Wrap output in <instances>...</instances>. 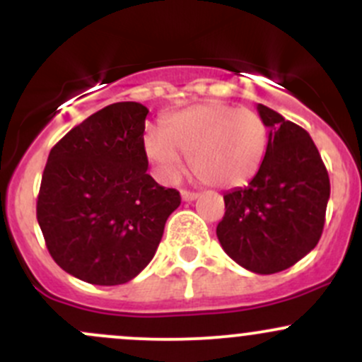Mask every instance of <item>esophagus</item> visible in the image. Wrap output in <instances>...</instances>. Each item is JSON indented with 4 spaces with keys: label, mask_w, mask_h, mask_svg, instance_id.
I'll return each mask as SVG.
<instances>
[{
    "label": "esophagus",
    "mask_w": 362,
    "mask_h": 362,
    "mask_svg": "<svg viewBox=\"0 0 362 362\" xmlns=\"http://www.w3.org/2000/svg\"><path fill=\"white\" fill-rule=\"evenodd\" d=\"M180 196L184 202H194L196 198H198V192H192V191H180Z\"/></svg>",
    "instance_id": "1"
}]
</instances>
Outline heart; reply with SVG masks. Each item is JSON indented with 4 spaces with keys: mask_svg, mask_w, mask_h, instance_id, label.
<instances>
[{
    "mask_svg": "<svg viewBox=\"0 0 362 362\" xmlns=\"http://www.w3.org/2000/svg\"><path fill=\"white\" fill-rule=\"evenodd\" d=\"M268 147V129L249 108L228 103L196 105L170 115L163 129L144 134L145 158L164 182L182 173V158H189L192 173L211 187L245 185L261 168Z\"/></svg>",
    "mask_w": 362,
    "mask_h": 362,
    "instance_id": "b5f03b06",
    "label": "heart"
}]
</instances>
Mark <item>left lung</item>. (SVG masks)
<instances>
[{"label": "left lung", "instance_id": "8db88e82", "mask_svg": "<svg viewBox=\"0 0 362 362\" xmlns=\"http://www.w3.org/2000/svg\"><path fill=\"white\" fill-rule=\"evenodd\" d=\"M257 112L269 127L266 156L245 189L224 194L217 238L240 266L272 275L315 249L331 187L310 134L264 105Z\"/></svg>", "mask_w": 362, "mask_h": 362}]
</instances>
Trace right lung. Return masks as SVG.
I'll return each mask as SVG.
<instances>
[{"label": "right lung", "instance_id": "obj_1", "mask_svg": "<svg viewBox=\"0 0 362 362\" xmlns=\"http://www.w3.org/2000/svg\"><path fill=\"white\" fill-rule=\"evenodd\" d=\"M147 107L122 101L87 117L50 151L36 218L54 261L94 286L133 280L158 250L180 204L144 152Z\"/></svg>", "mask_w": 362, "mask_h": 362}]
</instances>
